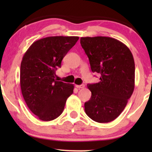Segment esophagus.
I'll use <instances>...</instances> for the list:
<instances>
[{"instance_id":"esophagus-1","label":"esophagus","mask_w":152,"mask_h":152,"mask_svg":"<svg viewBox=\"0 0 152 152\" xmlns=\"http://www.w3.org/2000/svg\"><path fill=\"white\" fill-rule=\"evenodd\" d=\"M76 87L78 88H83L85 87L84 84H81V85H76Z\"/></svg>"}]
</instances>
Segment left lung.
Instances as JSON below:
<instances>
[{
    "instance_id": "8db88e82",
    "label": "left lung",
    "mask_w": 152,
    "mask_h": 152,
    "mask_svg": "<svg viewBox=\"0 0 152 152\" xmlns=\"http://www.w3.org/2000/svg\"><path fill=\"white\" fill-rule=\"evenodd\" d=\"M82 48L92 72L100 74V81L88 84L91 91L85 102V112L99 123H108L121 114L134 89L135 64L132 52L115 38L81 37Z\"/></svg>"
}]
</instances>
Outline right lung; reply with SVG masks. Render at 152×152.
<instances>
[{
  "instance_id": "add662e5",
  "label": "right lung",
  "mask_w": 152,
  "mask_h": 152,
  "mask_svg": "<svg viewBox=\"0 0 152 152\" xmlns=\"http://www.w3.org/2000/svg\"><path fill=\"white\" fill-rule=\"evenodd\" d=\"M78 36H50L33 43L20 64L22 95L29 109L44 121L58 117L66 100L74 92V84L57 81L56 71Z\"/></svg>"
}]
</instances>
